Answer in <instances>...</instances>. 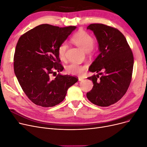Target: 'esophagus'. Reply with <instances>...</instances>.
Instances as JSON below:
<instances>
[{
  "label": "esophagus",
  "mask_w": 147,
  "mask_h": 147,
  "mask_svg": "<svg viewBox=\"0 0 147 147\" xmlns=\"http://www.w3.org/2000/svg\"><path fill=\"white\" fill-rule=\"evenodd\" d=\"M78 80H79V81H83V78H81V77H79V78H78Z\"/></svg>",
  "instance_id": "1"
}]
</instances>
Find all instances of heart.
Returning a JSON list of instances; mask_svg holds the SVG:
<instances>
[{
	"label": "heart",
	"instance_id": "obj_1",
	"mask_svg": "<svg viewBox=\"0 0 147 147\" xmlns=\"http://www.w3.org/2000/svg\"><path fill=\"white\" fill-rule=\"evenodd\" d=\"M72 42L78 46L85 52H90L93 46L94 38L92 35L84 30H79L76 32L71 38ZM66 43H62L58 48V54L61 60L65 59L67 49ZM86 69V66L77 63H70L66 67L67 74L80 75L83 74Z\"/></svg>",
	"mask_w": 147,
	"mask_h": 147
}]
</instances>
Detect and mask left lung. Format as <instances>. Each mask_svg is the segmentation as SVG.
Instances as JSON below:
<instances>
[{
	"instance_id": "1",
	"label": "left lung",
	"mask_w": 147,
	"mask_h": 147,
	"mask_svg": "<svg viewBox=\"0 0 147 147\" xmlns=\"http://www.w3.org/2000/svg\"><path fill=\"white\" fill-rule=\"evenodd\" d=\"M87 29L95 34L100 51L89 71L102 72L87 78L93 81V86L86 96L93 104L108 107L120 100L128 89L133 54L125 36L118 29L102 23H93Z\"/></svg>"
}]
</instances>
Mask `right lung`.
I'll use <instances>...</instances> for the list:
<instances>
[{
  "instance_id": "1",
  "label": "right lung",
  "mask_w": 147,
  "mask_h": 147,
  "mask_svg": "<svg viewBox=\"0 0 147 147\" xmlns=\"http://www.w3.org/2000/svg\"><path fill=\"white\" fill-rule=\"evenodd\" d=\"M76 26L42 24L23 34L17 42L14 70L23 91L35 104L50 107L61 102L78 78L63 75L58 48ZM55 76V78H53Z\"/></svg>"
}]
</instances>
